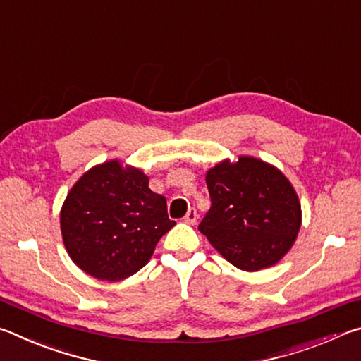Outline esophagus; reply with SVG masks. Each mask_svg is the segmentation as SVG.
Listing matches in <instances>:
<instances>
[{
    "label": "esophagus",
    "mask_w": 361,
    "mask_h": 361,
    "mask_svg": "<svg viewBox=\"0 0 361 361\" xmlns=\"http://www.w3.org/2000/svg\"><path fill=\"white\" fill-rule=\"evenodd\" d=\"M197 218H199V215H197V212H195V209H189L188 213H186V216H185V221L188 224H195Z\"/></svg>",
    "instance_id": "1"
}]
</instances>
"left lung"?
<instances>
[{
	"label": "left lung",
	"mask_w": 361,
	"mask_h": 361,
	"mask_svg": "<svg viewBox=\"0 0 361 361\" xmlns=\"http://www.w3.org/2000/svg\"><path fill=\"white\" fill-rule=\"evenodd\" d=\"M205 181L212 205L199 231L242 271L276 264L301 228V205L285 175L243 156L210 169Z\"/></svg>",
	"instance_id": "1"
}]
</instances>
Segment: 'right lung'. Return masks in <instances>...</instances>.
I'll return each instance as SVG.
<instances>
[{
    "instance_id": "right-lung-1",
    "label": "right lung",
    "mask_w": 361,
    "mask_h": 361,
    "mask_svg": "<svg viewBox=\"0 0 361 361\" xmlns=\"http://www.w3.org/2000/svg\"><path fill=\"white\" fill-rule=\"evenodd\" d=\"M148 176L109 161L78 180L60 213L70 258L102 280L130 277L149 261L161 237L175 226L166 197Z\"/></svg>"
}]
</instances>
